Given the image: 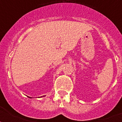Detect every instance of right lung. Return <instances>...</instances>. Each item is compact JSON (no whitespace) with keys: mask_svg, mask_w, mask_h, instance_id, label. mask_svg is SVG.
<instances>
[{"mask_svg":"<svg viewBox=\"0 0 122 122\" xmlns=\"http://www.w3.org/2000/svg\"><path fill=\"white\" fill-rule=\"evenodd\" d=\"M30 98H31V97H30Z\"/></svg>","mask_w":122,"mask_h":122,"instance_id":"1","label":"right lung"}]
</instances>
